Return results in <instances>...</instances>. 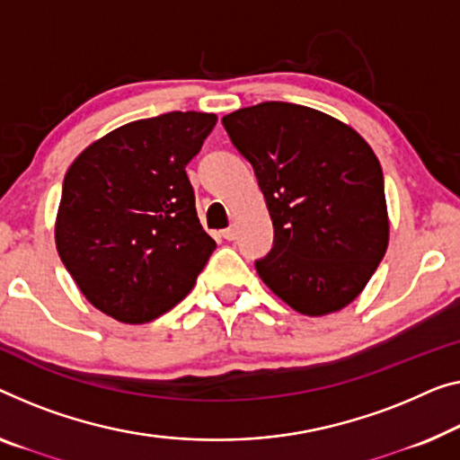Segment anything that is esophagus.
Masks as SVG:
<instances>
[{
	"instance_id": "esophagus-1",
	"label": "esophagus",
	"mask_w": 460,
	"mask_h": 460,
	"mask_svg": "<svg viewBox=\"0 0 460 460\" xmlns=\"http://www.w3.org/2000/svg\"><path fill=\"white\" fill-rule=\"evenodd\" d=\"M221 235L227 239V242H233V239L237 237V231H235V227H229V229H225V231H221Z\"/></svg>"
}]
</instances>
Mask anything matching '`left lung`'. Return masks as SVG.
Segmentation results:
<instances>
[{
	"label": "left lung",
	"mask_w": 460,
	"mask_h": 460,
	"mask_svg": "<svg viewBox=\"0 0 460 460\" xmlns=\"http://www.w3.org/2000/svg\"><path fill=\"white\" fill-rule=\"evenodd\" d=\"M252 163L274 242L256 270L293 310L324 316L359 296L388 248L384 175L353 128L296 102L266 101L223 118Z\"/></svg>",
	"instance_id": "1"
}]
</instances>
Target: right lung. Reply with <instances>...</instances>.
Masks as SVG:
<instances>
[{
  "mask_svg": "<svg viewBox=\"0 0 460 460\" xmlns=\"http://www.w3.org/2000/svg\"><path fill=\"white\" fill-rule=\"evenodd\" d=\"M215 123V113L198 111L126 123L67 169L55 243L107 316L126 324L159 318L188 296L215 252L186 173Z\"/></svg>",
  "mask_w": 460,
  "mask_h": 460,
  "instance_id": "obj_1",
  "label": "right lung"
}]
</instances>
